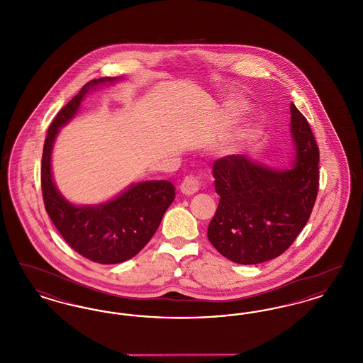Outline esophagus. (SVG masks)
<instances>
[{
    "instance_id": "obj_1",
    "label": "esophagus",
    "mask_w": 363,
    "mask_h": 363,
    "mask_svg": "<svg viewBox=\"0 0 363 363\" xmlns=\"http://www.w3.org/2000/svg\"><path fill=\"white\" fill-rule=\"evenodd\" d=\"M179 189H181V191H182L184 194H186V196L194 194L196 191H199V189H200V178H199V177H194V175L185 177V179L182 181Z\"/></svg>"
}]
</instances>
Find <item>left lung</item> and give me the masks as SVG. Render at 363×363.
Masks as SVG:
<instances>
[{"label": "left lung", "mask_w": 363, "mask_h": 363, "mask_svg": "<svg viewBox=\"0 0 363 363\" xmlns=\"http://www.w3.org/2000/svg\"><path fill=\"white\" fill-rule=\"evenodd\" d=\"M290 113L295 147L290 169H272L246 155L225 156L212 166L220 200L208 225V240L237 264L277 259L311 218L320 152L309 123L294 104Z\"/></svg>", "instance_id": "left-lung-1"}]
</instances>
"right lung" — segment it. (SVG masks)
Listing matches in <instances>:
<instances>
[{
  "label": "right lung",
  "instance_id": "add662e5",
  "mask_svg": "<svg viewBox=\"0 0 363 363\" xmlns=\"http://www.w3.org/2000/svg\"><path fill=\"white\" fill-rule=\"evenodd\" d=\"M116 80L117 77H101L88 82L60 110L48 130L40 169L43 201L52 223L74 252L99 264H118L135 257L154 237L175 199L170 181L132 184L113 200L96 206H74L57 189L52 181V152L60 128L76 116L91 89Z\"/></svg>",
  "mask_w": 363,
  "mask_h": 363
}]
</instances>
